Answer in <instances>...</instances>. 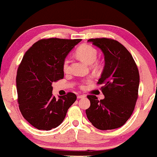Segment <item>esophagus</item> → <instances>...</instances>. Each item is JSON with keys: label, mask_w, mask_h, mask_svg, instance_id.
<instances>
[{"label": "esophagus", "mask_w": 157, "mask_h": 157, "mask_svg": "<svg viewBox=\"0 0 157 157\" xmlns=\"http://www.w3.org/2000/svg\"><path fill=\"white\" fill-rule=\"evenodd\" d=\"M77 98H85V95H78V96H77Z\"/></svg>", "instance_id": "obj_1"}]
</instances>
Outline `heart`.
Returning <instances> with one entry per match:
<instances>
[{
  "label": "heart",
  "mask_w": 157,
  "mask_h": 157,
  "mask_svg": "<svg viewBox=\"0 0 157 157\" xmlns=\"http://www.w3.org/2000/svg\"><path fill=\"white\" fill-rule=\"evenodd\" d=\"M76 54L79 59L86 62V63L91 64L93 63L94 68L98 67V63L96 61L98 56V51L94 46L89 44H83L78 47L76 51ZM63 70L65 73H67L69 71V60L66 59L63 63ZM86 83V81H83L81 87H83V84Z\"/></svg>",
  "instance_id": "obj_1"
}]
</instances>
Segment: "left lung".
I'll list each match as a JSON object with an SVG mask.
<instances>
[{"label": "left lung", "mask_w": 157, "mask_h": 157, "mask_svg": "<svg viewBox=\"0 0 157 157\" xmlns=\"http://www.w3.org/2000/svg\"><path fill=\"white\" fill-rule=\"evenodd\" d=\"M102 51L105 66L98 84L104 98L89 95L91 106L86 110L88 119L100 130L119 128L127 121L138 98L139 74L132 56L123 45L111 38L88 40Z\"/></svg>", "instance_id": "8db88e82"}]
</instances>
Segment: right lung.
<instances>
[{
	"instance_id": "1",
	"label": "right lung",
	"mask_w": 157,
	"mask_h": 157,
	"mask_svg": "<svg viewBox=\"0 0 157 157\" xmlns=\"http://www.w3.org/2000/svg\"><path fill=\"white\" fill-rule=\"evenodd\" d=\"M81 39L48 38L35 43L23 56L16 76L19 109L24 119L39 130L59 126L76 94L53 96V82L63 78V63Z\"/></svg>"
}]
</instances>
